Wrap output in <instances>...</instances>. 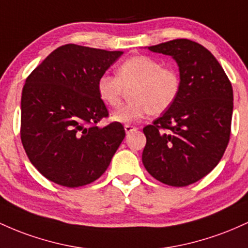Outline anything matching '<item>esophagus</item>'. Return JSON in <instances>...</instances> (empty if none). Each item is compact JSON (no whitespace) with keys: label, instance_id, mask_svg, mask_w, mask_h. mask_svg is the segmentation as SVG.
I'll return each mask as SVG.
<instances>
[{"label":"esophagus","instance_id":"obj_1","mask_svg":"<svg viewBox=\"0 0 248 248\" xmlns=\"http://www.w3.org/2000/svg\"><path fill=\"white\" fill-rule=\"evenodd\" d=\"M124 129H125V132H126V133H130V132L135 131L136 127H135V126H132V125L126 124V125H124Z\"/></svg>","mask_w":248,"mask_h":248}]
</instances>
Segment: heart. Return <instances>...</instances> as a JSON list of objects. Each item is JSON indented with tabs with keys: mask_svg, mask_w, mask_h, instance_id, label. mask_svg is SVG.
<instances>
[{
	"mask_svg": "<svg viewBox=\"0 0 248 248\" xmlns=\"http://www.w3.org/2000/svg\"><path fill=\"white\" fill-rule=\"evenodd\" d=\"M129 99L112 113L119 123H131L152 113L160 115L173 105L182 89V78L174 68L161 66L155 58L138 55L127 58L118 66L116 76L102 75L97 80V93L105 105L116 108L124 89Z\"/></svg>",
	"mask_w": 248,
	"mask_h": 248,
	"instance_id": "obj_1",
	"label": "heart"
}]
</instances>
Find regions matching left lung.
<instances>
[{
    "label": "left lung",
    "mask_w": 248,
    "mask_h": 248,
    "mask_svg": "<svg viewBox=\"0 0 248 248\" xmlns=\"http://www.w3.org/2000/svg\"><path fill=\"white\" fill-rule=\"evenodd\" d=\"M149 49L176 60L182 89L173 105L143 129L141 160L163 184L187 186L210 173L224 155L231 135L232 84L216 57L197 42L178 38Z\"/></svg>",
    "instance_id": "obj_1"
}]
</instances>
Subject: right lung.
Instances as JSON below:
<instances>
[{
	"label": "right lung",
	"instance_id": "obj_1",
	"mask_svg": "<svg viewBox=\"0 0 248 248\" xmlns=\"http://www.w3.org/2000/svg\"><path fill=\"white\" fill-rule=\"evenodd\" d=\"M123 54L77 44L51 52L26 79L21 140L32 165L66 187L90 184L107 171L125 137L97 93V80Z\"/></svg>",
	"mask_w": 248,
	"mask_h": 248
}]
</instances>
